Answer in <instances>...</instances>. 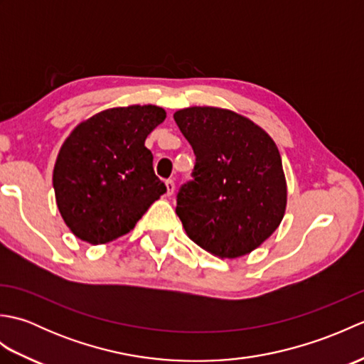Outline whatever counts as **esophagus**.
<instances>
[{
    "instance_id": "34e87169",
    "label": "esophagus",
    "mask_w": 364,
    "mask_h": 364,
    "mask_svg": "<svg viewBox=\"0 0 364 364\" xmlns=\"http://www.w3.org/2000/svg\"><path fill=\"white\" fill-rule=\"evenodd\" d=\"M166 188H167V196H172L175 191V181L173 180H166Z\"/></svg>"
}]
</instances>
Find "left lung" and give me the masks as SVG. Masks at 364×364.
Listing matches in <instances>:
<instances>
[{"label": "left lung", "mask_w": 364, "mask_h": 364, "mask_svg": "<svg viewBox=\"0 0 364 364\" xmlns=\"http://www.w3.org/2000/svg\"><path fill=\"white\" fill-rule=\"evenodd\" d=\"M196 154L192 180L178 189L188 236L220 258L257 249L280 225L286 181L275 142L258 125L219 107L173 114Z\"/></svg>", "instance_id": "obj_1"}]
</instances>
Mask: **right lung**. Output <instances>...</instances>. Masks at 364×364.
<instances>
[{
	"mask_svg": "<svg viewBox=\"0 0 364 364\" xmlns=\"http://www.w3.org/2000/svg\"><path fill=\"white\" fill-rule=\"evenodd\" d=\"M166 111L158 106L114 107L73 129L53 172L58 208L76 237L94 245L134 228L150 205L166 194L154 175L145 139Z\"/></svg>",
	"mask_w": 364,
	"mask_h": 364,
	"instance_id": "right-lung-1",
	"label": "right lung"
}]
</instances>
